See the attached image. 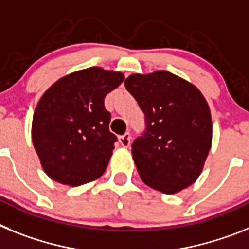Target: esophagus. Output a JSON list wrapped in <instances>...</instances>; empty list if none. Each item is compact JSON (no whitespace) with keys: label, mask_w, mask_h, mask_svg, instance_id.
<instances>
[{"label":"esophagus","mask_w":249,"mask_h":249,"mask_svg":"<svg viewBox=\"0 0 249 249\" xmlns=\"http://www.w3.org/2000/svg\"><path fill=\"white\" fill-rule=\"evenodd\" d=\"M119 142H120L122 146H124V148H127V146L130 145V142H131L130 133H125L124 135H122V137L119 138Z\"/></svg>","instance_id":"1"}]
</instances>
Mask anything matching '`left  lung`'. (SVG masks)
Wrapping results in <instances>:
<instances>
[{
    "label": "left lung",
    "mask_w": 249,
    "mask_h": 249,
    "mask_svg": "<svg viewBox=\"0 0 249 249\" xmlns=\"http://www.w3.org/2000/svg\"><path fill=\"white\" fill-rule=\"evenodd\" d=\"M124 85L145 114L146 131L131 146L140 178L161 193H179L198 179L211 150L208 103L169 71L131 73Z\"/></svg>",
    "instance_id": "left-lung-1"
}]
</instances>
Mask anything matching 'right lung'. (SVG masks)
I'll use <instances>...</instances> for the list:
<instances>
[{
    "label": "right lung",
    "instance_id": "add662e5",
    "mask_svg": "<svg viewBox=\"0 0 249 249\" xmlns=\"http://www.w3.org/2000/svg\"><path fill=\"white\" fill-rule=\"evenodd\" d=\"M123 80V72L94 66L61 77L41 96L31 135L50 178L79 187L103 176L116 142L104 99Z\"/></svg>",
    "mask_w": 249,
    "mask_h": 249
}]
</instances>
